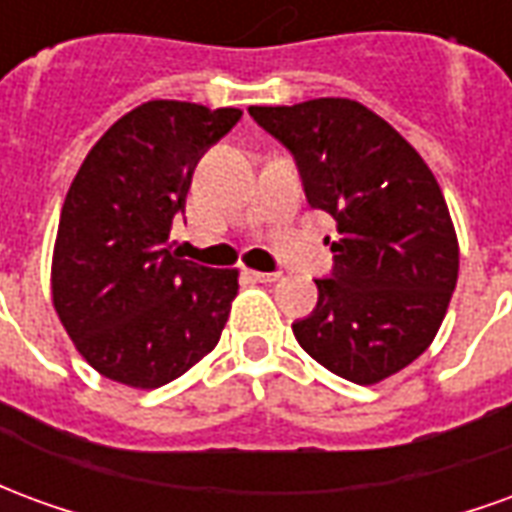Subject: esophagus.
Listing matches in <instances>:
<instances>
[{
  "label": "esophagus",
  "instance_id": "1",
  "mask_svg": "<svg viewBox=\"0 0 512 512\" xmlns=\"http://www.w3.org/2000/svg\"><path fill=\"white\" fill-rule=\"evenodd\" d=\"M246 274L255 279V282H277L279 279L277 271H246Z\"/></svg>",
  "mask_w": 512,
  "mask_h": 512
}]
</instances>
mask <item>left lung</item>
<instances>
[{"label":"left lung","instance_id":"left-lung-1","mask_svg":"<svg viewBox=\"0 0 512 512\" xmlns=\"http://www.w3.org/2000/svg\"><path fill=\"white\" fill-rule=\"evenodd\" d=\"M288 147L307 202L332 213V274L293 321L307 354L354 384L411 365L439 332L458 282V238L428 164L386 120L348 98L249 106Z\"/></svg>","mask_w":512,"mask_h":512}]
</instances>
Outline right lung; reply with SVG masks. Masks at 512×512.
<instances>
[{
    "instance_id": "obj_1",
    "label": "right lung",
    "mask_w": 512,
    "mask_h": 512,
    "mask_svg": "<svg viewBox=\"0 0 512 512\" xmlns=\"http://www.w3.org/2000/svg\"><path fill=\"white\" fill-rule=\"evenodd\" d=\"M241 115L147 101L95 142L73 178L51 296L79 354L117 384H169L222 337L238 271L183 260L167 238L200 158Z\"/></svg>"
}]
</instances>
